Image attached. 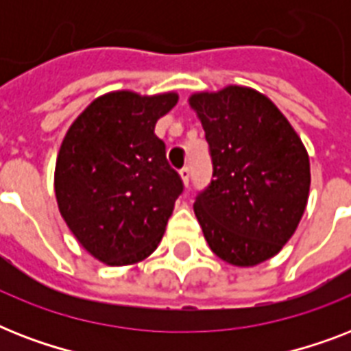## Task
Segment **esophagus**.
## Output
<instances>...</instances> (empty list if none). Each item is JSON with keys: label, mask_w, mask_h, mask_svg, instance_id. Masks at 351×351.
<instances>
[{"label": "esophagus", "mask_w": 351, "mask_h": 351, "mask_svg": "<svg viewBox=\"0 0 351 351\" xmlns=\"http://www.w3.org/2000/svg\"><path fill=\"white\" fill-rule=\"evenodd\" d=\"M180 176H182V182L186 184V186H189V176H191V169L187 167V165H184L180 169Z\"/></svg>", "instance_id": "esophagus-1"}]
</instances>
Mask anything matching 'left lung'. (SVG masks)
I'll return each instance as SVG.
<instances>
[{
	"label": "left lung",
	"instance_id": "left-lung-1",
	"mask_svg": "<svg viewBox=\"0 0 351 351\" xmlns=\"http://www.w3.org/2000/svg\"><path fill=\"white\" fill-rule=\"evenodd\" d=\"M213 180L195 215L215 255L233 266L271 258L291 239L308 202L310 158L275 104L250 87L198 93Z\"/></svg>",
	"mask_w": 351,
	"mask_h": 351
}]
</instances>
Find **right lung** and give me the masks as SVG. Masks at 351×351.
Returning a JSON list of instances; mask_svg holds the SVG:
<instances>
[{"label":"right lung","instance_id":"right-lung-1","mask_svg":"<svg viewBox=\"0 0 351 351\" xmlns=\"http://www.w3.org/2000/svg\"><path fill=\"white\" fill-rule=\"evenodd\" d=\"M176 101L175 93H109L63 138L54 173L58 208L80 244L109 266L151 255L184 191L154 134L158 118Z\"/></svg>","mask_w":351,"mask_h":351}]
</instances>
